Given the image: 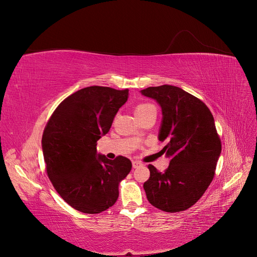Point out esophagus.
Returning <instances> with one entry per match:
<instances>
[{"label":"esophagus","mask_w":257,"mask_h":257,"mask_svg":"<svg viewBox=\"0 0 257 257\" xmlns=\"http://www.w3.org/2000/svg\"><path fill=\"white\" fill-rule=\"evenodd\" d=\"M143 165V163L142 162H139V161H133V168H138L139 166H142Z\"/></svg>","instance_id":"obj_1"}]
</instances>
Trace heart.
Here are the masks:
<instances>
[{"label": "heart", "instance_id": "heart-1", "mask_svg": "<svg viewBox=\"0 0 257 257\" xmlns=\"http://www.w3.org/2000/svg\"><path fill=\"white\" fill-rule=\"evenodd\" d=\"M151 108H155V107H154L152 104H149V103L139 104V105L135 108V113L142 112V111H145V110H148V109H151Z\"/></svg>", "mask_w": 257, "mask_h": 257}]
</instances>
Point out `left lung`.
I'll return each instance as SVG.
<instances>
[{"instance_id":"left-lung-1","label":"left lung","mask_w":257,"mask_h":257,"mask_svg":"<svg viewBox=\"0 0 257 257\" xmlns=\"http://www.w3.org/2000/svg\"><path fill=\"white\" fill-rule=\"evenodd\" d=\"M162 108L161 142L170 159L164 173L148 165L144 183L149 203L166 212L189 209L204 195L214 177L222 145L211 111L204 102L181 88L164 84L142 90Z\"/></svg>"}]
</instances>
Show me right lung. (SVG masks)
Wrapping results in <instances>:
<instances>
[{
	"mask_svg": "<svg viewBox=\"0 0 257 257\" xmlns=\"http://www.w3.org/2000/svg\"><path fill=\"white\" fill-rule=\"evenodd\" d=\"M127 97L128 89L87 87L66 97L46 124L42 147L47 175L59 195L80 212L95 214L113 206L119 183L131 172L127 158L108 160L96 151Z\"/></svg>",
	"mask_w": 257,
	"mask_h": 257,
	"instance_id": "obj_1",
	"label": "right lung"
}]
</instances>
